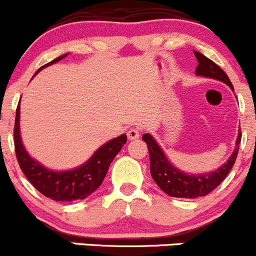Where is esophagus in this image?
Segmentation results:
<instances>
[{"label":"esophagus","instance_id":"obj_1","mask_svg":"<svg viewBox=\"0 0 256 256\" xmlns=\"http://www.w3.org/2000/svg\"><path fill=\"white\" fill-rule=\"evenodd\" d=\"M140 136V129L139 128H130L128 130L127 136L129 140H134V139H138Z\"/></svg>","mask_w":256,"mask_h":256}]
</instances>
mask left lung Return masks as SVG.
Wrapping results in <instances>:
<instances>
[{
    "mask_svg": "<svg viewBox=\"0 0 256 256\" xmlns=\"http://www.w3.org/2000/svg\"><path fill=\"white\" fill-rule=\"evenodd\" d=\"M194 56L198 60V66L196 70H195V73L198 76L218 79V80L226 83L230 89L234 90L230 78L221 70V67H218L215 62H212L200 52L194 51ZM240 138L242 133H239L237 145H236L232 156L228 158V161L221 168L216 170L215 172L205 173V174H188V173L180 172V170H177L170 164L160 146L156 144V142L150 134L142 136V140L146 142L148 150H149L150 173L152 180L170 196L184 198V199L205 196L224 182V178L232 170L236 158H237Z\"/></svg>",
    "mask_w": 256,
    "mask_h": 256,
    "instance_id": "1",
    "label": "left lung"
}]
</instances>
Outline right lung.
I'll return each instance as SVG.
<instances>
[{
	"mask_svg": "<svg viewBox=\"0 0 256 256\" xmlns=\"http://www.w3.org/2000/svg\"><path fill=\"white\" fill-rule=\"evenodd\" d=\"M66 56L67 54L57 57L54 61L40 67L38 72L46 66L61 61ZM13 136H14L16 156L20 170L29 182L34 186V188H36L46 198H50L56 202H73V200L85 199L88 195L94 193L102 183L111 162L116 158L123 145L127 142V136L123 134L102 145L92 155V158L79 168L66 172H54L48 171L41 166L39 162L32 160L24 149L19 133V104L16 111Z\"/></svg>",
	"mask_w": 256,
	"mask_h": 256,
	"instance_id": "add662e5",
	"label": "right lung"
}]
</instances>
